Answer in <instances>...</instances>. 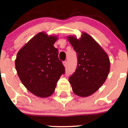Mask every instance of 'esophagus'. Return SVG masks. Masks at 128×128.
Returning <instances> with one entry per match:
<instances>
[{"mask_svg": "<svg viewBox=\"0 0 128 128\" xmlns=\"http://www.w3.org/2000/svg\"><path fill=\"white\" fill-rule=\"evenodd\" d=\"M67 64H68V62H67V61H64V62H63V65H64V67H66L67 66Z\"/></svg>", "mask_w": 128, "mask_h": 128, "instance_id": "obj_1", "label": "esophagus"}]
</instances>
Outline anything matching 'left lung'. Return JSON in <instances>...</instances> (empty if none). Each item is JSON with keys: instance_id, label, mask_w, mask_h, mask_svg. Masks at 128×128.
I'll use <instances>...</instances> for the list:
<instances>
[{"instance_id": "8db88e82", "label": "left lung", "mask_w": 128, "mask_h": 128, "mask_svg": "<svg viewBox=\"0 0 128 128\" xmlns=\"http://www.w3.org/2000/svg\"><path fill=\"white\" fill-rule=\"evenodd\" d=\"M68 41L77 54V66L69 80L76 95L86 97L97 91L105 82L110 69L106 52L91 36L82 33L77 39L68 36Z\"/></svg>"}]
</instances>
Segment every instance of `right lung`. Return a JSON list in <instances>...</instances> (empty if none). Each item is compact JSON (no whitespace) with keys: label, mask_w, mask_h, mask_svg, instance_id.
<instances>
[{"label":"right lung","mask_w":128,"mask_h":128,"mask_svg":"<svg viewBox=\"0 0 128 128\" xmlns=\"http://www.w3.org/2000/svg\"><path fill=\"white\" fill-rule=\"evenodd\" d=\"M58 39L44 32L36 34L18 52L15 68L27 90L41 98L50 96L65 68L54 44Z\"/></svg>","instance_id":"right-lung-1"}]
</instances>
